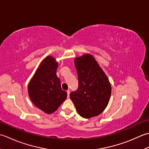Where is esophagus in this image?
Wrapping results in <instances>:
<instances>
[{
  "mask_svg": "<svg viewBox=\"0 0 149 149\" xmlns=\"http://www.w3.org/2000/svg\"><path fill=\"white\" fill-rule=\"evenodd\" d=\"M67 93H68V97L69 98V94H70V90L68 89V91H67Z\"/></svg>",
  "mask_w": 149,
  "mask_h": 149,
  "instance_id": "34e87169",
  "label": "esophagus"
}]
</instances>
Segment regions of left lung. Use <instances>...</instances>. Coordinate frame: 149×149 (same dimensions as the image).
I'll return each mask as SVG.
<instances>
[{
  "label": "left lung",
  "instance_id": "left-lung-1",
  "mask_svg": "<svg viewBox=\"0 0 149 149\" xmlns=\"http://www.w3.org/2000/svg\"><path fill=\"white\" fill-rule=\"evenodd\" d=\"M78 87L70 98L81 117L90 118L101 114L107 106L111 87L107 77L90 54L74 60Z\"/></svg>",
  "mask_w": 149,
  "mask_h": 149
}]
</instances>
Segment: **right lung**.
Listing matches in <instances>:
<instances>
[{"instance_id":"obj_1","label":"right lung","mask_w":149,"mask_h":149,"mask_svg":"<svg viewBox=\"0 0 149 149\" xmlns=\"http://www.w3.org/2000/svg\"><path fill=\"white\" fill-rule=\"evenodd\" d=\"M58 63L52 56L43 60L28 85V93L33 104L47 114L59 107L68 94L62 89L56 76Z\"/></svg>"}]
</instances>
